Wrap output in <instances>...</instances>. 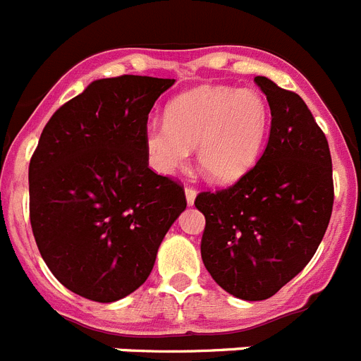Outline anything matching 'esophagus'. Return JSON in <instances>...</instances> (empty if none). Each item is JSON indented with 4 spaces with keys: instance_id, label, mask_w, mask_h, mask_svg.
<instances>
[{
    "instance_id": "obj_1",
    "label": "esophagus",
    "mask_w": 361,
    "mask_h": 361,
    "mask_svg": "<svg viewBox=\"0 0 361 361\" xmlns=\"http://www.w3.org/2000/svg\"><path fill=\"white\" fill-rule=\"evenodd\" d=\"M184 192H186V201L188 204L192 206L195 202V197H197V190L193 186H186L184 188Z\"/></svg>"
}]
</instances>
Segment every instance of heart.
<instances>
[{
	"label": "heart",
	"instance_id": "b5f03b06",
	"mask_svg": "<svg viewBox=\"0 0 361 361\" xmlns=\"http://www.w3.org/2000/svg\"><path fill=\"white\" fill-rule=\"evenodd\" d=\"M269 126V104L257 91L199 87L169 102L164 120L147 122L144 146L160 173H173L195 147L212 180L233 183L259 159Z\"/></svg>",
	"mask_w": 361,
	"mask_h": 361
}]
</instances>
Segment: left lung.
Listing matches in <instances>:
<instances>
[{
  "label": "left lung",
  "mask_w": 361,
  "mask_h": 361,
  "mask_svg": "<svg viewBox=\"0 0 361 361\" xmlns=\"http://www.w3.org/2000/svg\"><path fill=\"white\" fill-rule=\"evenodd\" d=\"M272 126L257 164L235 184L201 192V255L221 288L239 300H269L307 267L334 204L329 142L300 94L255 76Z\"/></svg>",
  "instance_id": "1"
}]
</instances>
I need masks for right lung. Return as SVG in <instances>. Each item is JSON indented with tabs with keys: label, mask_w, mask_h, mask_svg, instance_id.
Here are the masks:
<instances>
[{
	"label": "right lung",
	"mask_w": 361,
	"mask_h": 361,
	"mask_svg": "<svg viewBox=\"0 0 361 361\" xmlns=\"http://www.w3.org/2000/svg\"><path fill=\"white\" fill-rule=\"evenodd\" d=\"M175 80L92 82L49 118L29 164V214L43 261L63 286L111 303L149 276L184 186L155 173L144 128Z\"/></svg>",
	"instance_id": "right-lung-1"
}]
</instances>
